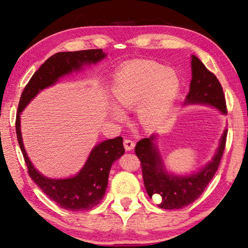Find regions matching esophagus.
I'll return each instance as SVG.
<instances>
[{
	"label": "esophagus",
	"instance_id": "esophagus-1",
	"mask_svg": "<svg viewBox=\"0 0 248 248\" xmlns=\"http://www.w3.org/2000/svg\"><path fill=\"white\" fill-rule=\"evenodd\" d=\"M124 147L126 151H131L135 147V142L129 140V139H125L124 140Z\"/></svg>",
	"mask_w": 248,
	"mask_h": 248
}]
</instances>
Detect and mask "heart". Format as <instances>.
<instances>
[{"mask_svg": "<svg viewBox=\"0 0 248 248\" xmlns=\"http://www.w3.org/2000/svg\"><path fill=\"white\" fill-rule=\"evenodd\" d=\"M179 86V76L175 70L153 62H142L121 69L115 74L111 91L119 107H139L141 124L154 129L168 117ZM110 113L115 120L124 119L122 110L117 107H111Z\"/></svg>", "mask_w": 248, "mask_h": 248, "instance_id": "obj_1", "label": "heart"}]
</instances>
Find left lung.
Returning a JSON list of instances; mask_svg holds the SVG:
<instances>
[{"instance_id":"1","label":"left lung","mask_w":248,"mask_h":248,"mask_svg":"<svg viewBox=\"0 0 248 248\" xmlns=\"http://www.w3.org/2000/svg\"><path fill=\"white\" fill-rule=\"evenodd\" d=\"M191 68L190 91L185 105H207L227 114L223 88L217 76L195 55H192ZM226 137L227 129H225L212 160L199 172L190 175H174L168 172L157 147L156 135L140 140L135 152L141 161L143 181L148 196L151 199L157 196L160 200L158 206L169 210L181 209L196 201L217 170L226 144Z\"/></svg>"}]
</instances>
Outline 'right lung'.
<instances>
[{"label":"right lung","mask_w":248,"mask_h":248,"mask_svg":"<svg viewBox=\"0 0 248 248\" xmlns=\"http://www.w3.org/2000/svg\"><path fill=\"white\" fill-rule=\"evenodd\" d=\"M107 56L102 48L78 52H59L49 57L35 74L22 92L16 120V131L21 152L29 169L31 178L45 194L60 208L70 211L90 210L100 203L108 186V176L112 163L124 155L123 138L105 140L92 148L85 166L70 178L52 179L40 174L32 166L24 150L21 135L20 115L38 93L56 84L60 78L82 69L86 64L97 63Z\"/></svg>","instance_id":"right-lung-1"}]
</instances>
